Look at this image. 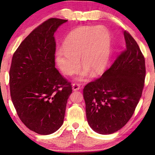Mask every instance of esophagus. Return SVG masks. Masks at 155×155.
<instances>
[{
  "label": "esophagus",
  "mask_w": 155,
  "mask_h": 155,
  "mask_svg": "<svg viewBox=\"0 0 155 155\" xmlns=\"http://www.w3.org/2000/svg\"><path fill=\"white\" fill-rule=\"evenodd\" d=\"M72 90L74 91H77L80 90V85L78 83H74L72 84Z\"/></svg>",
  "instance_id": "1"
}]
</instances>
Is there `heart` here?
I'll return each instance as SVG.
<instances>
[{
	"mask_svg": "<svg viewBox=\"0 0 155 155\" xmlns=\"http://www.w3.org/2000/svg\"><path fill=\"white\" fill-rule=\"evenodd\" d=\"M111 36L104 27H82L71 31L64 48L56 51V62L65 75H71L81 64L83 67L78 72L75 79L85 81L90 72L97 75L105 69L111 54Z\"/></svg>",
	"mask_w": 155,
	"mask_h": 155,
	"instance_id": "heart-1",
	"label": "heart"
}]
</instances>
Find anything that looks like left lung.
Masks as SVG:
<instances>
[{"label":"left lung","instance_id":"obj_1","mask_svg":"<svg viewBox=\"0 0 155 155\" xmlns=\"http://www.w3.org/2000/svg\"><path fill=\"white\" fill-rule=\"evenodd\" d=\"M126 47L101 78L83 89L86 117L95 132L109 135L132 117L142 94L145 59L134 38L124 31Z\"/></svg>","mask_w":155,"mask_h":155}]
</instances>
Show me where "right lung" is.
I'll return each instance as SVG.
<instances>
[{"instance_id":"1","label":"right lung","mask_w":155,"mask_h":155,"mask_svg":"<svg viewBox=\"0 0 155 155\" xmlns=\"http://www.w3.org/2000/svg\"><path fill=\"white\" fill-rule=\"evenodd\" d=\"M67 20L51 18L35 28L18 46L9 70L12 101L24 124L50 135L64 122L72 85L55 68L54 33Z\"/></svg>"}]
</instances>
